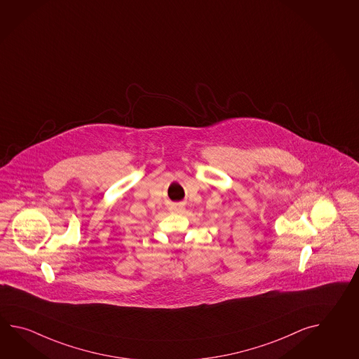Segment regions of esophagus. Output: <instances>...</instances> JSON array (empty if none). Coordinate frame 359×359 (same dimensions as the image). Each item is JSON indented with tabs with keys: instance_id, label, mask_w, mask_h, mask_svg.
Returning <instances> with one entry per match:
<instances>
[{
	"instance_id": "1",
	"label": "esophagus",
	"mask_w": 359,
	"mask_h": 359,
	"mask_svg": "<svg viewBox=\"0 0 359 359\" xmlns=\"http://www.w3.org/2000/svg\"><path fill=\"white\" fill-rule=\"evenodd\" d=\"M171 210L174 211V212H182L184 210V205L182 203H176V205H171Z\"/></svg>"
}]
</instances>
